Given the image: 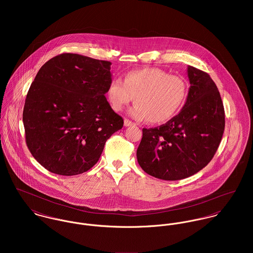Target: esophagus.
I'll return each instance as SVG.
<instances>
[{
	"label": "esophagus",
	"mask_w": 253,
	"mask_h": 253,
	"mask_svg": "<svg viewBox=\"0 0 253 253\" xmlns=\"http://www.w3.org/2000/svg\"><path fill=\"white\" fill-rule=\"evenodd\" d=\"M124 125H125V126H135L134 123H132L131 121H129V120H127V119H125Z\"/></svg>",
	"instance_id": "obj_1"
}]
</instances>
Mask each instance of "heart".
I'll list each match as a JSON object with an SVG mask.
<instances>
[{"instance_id": "heart-1", "label": "heart", "mask_w": 253, "mask_h": 253, "mask_svg": "<svg viewBox=\"0 0 253 253\" xmlns=\"http://www.w3.org/2000/svg\"><path fill=\"white\" fill-rule=\"evenodd\" d=\"M108 101L120 112L134 101L129 111L138 121L155 125L172 120L183 108L188 96V83L180 76L169 75L160 68L146 67L126 73L124 82L113 79L106 90Z\"/></svg>"}]
</instances>
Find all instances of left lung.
Returning a JSON list of instances; mask_svg holds the SVG:
<instances>
[{
    "label": "left lung",
    "instance_id": "obj_1",
    "mask_svg": "<svg viewBox=\"0 0 253 253\" xmlns=\"http://www.w3.org/2000/svg\"><path fill=\"white\" fill-rule=\"evenodd\" d=\"M187 75L190 87L180 113L160 127L143 128L136 152L145 172L163 180H180L203 169L224 132L225 113L215 83L192 66Z\"/></svg>",
    "mask_w": 253,
    "mask_h": 253
}]
</instances>
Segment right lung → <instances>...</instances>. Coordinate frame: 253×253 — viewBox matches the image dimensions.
<instances>
[{
	"label": "right lung",
	"instance_id": "right-lung-1",
	"mask_svg": "<svg viewBox=\"0 0 253 253\" xmlns=\"http://www.w3.org/2000/svg\"><path fill=\"white\" fill-rule=\"evenodd\" d=\"M111 62L63 53L45 62L23 109L26 143L39 164L65 176L84 173L99 160L124 120L105 93Z\"/></svg>",
	"mask_w": 253,
	"mask_h": 253
}]
</instances>
